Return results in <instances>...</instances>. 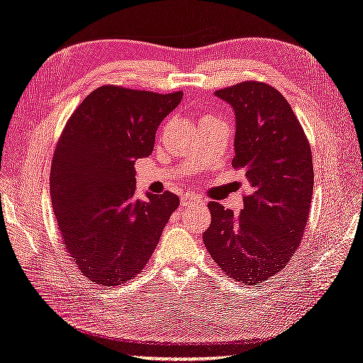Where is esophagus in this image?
Returning a JSON list of instances; mask_svg holds the SVG:
<instances>
[{"instance_id": "obj_1", "label": "esophagus", "mask_w": 363, "mask_h": 363, "mask_svg": "<svg viewBox=\"0 0 363 363\" xmlns=\"http://www.w3.org/2000/svg\"><path fill=\"white\" fill-rule=\"evenodd\" d=\"M181 204L184 207H190V206H204V201L199 199L198 196L191 195V193H185V195L181 198Z\"/></svg>"}]
</instances>
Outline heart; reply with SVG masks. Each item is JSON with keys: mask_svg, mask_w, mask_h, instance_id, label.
<instances>
[{"mask_svg": "<svg viewBox=\"0 0 363 363\" xmlns=\"http://www.w3.org/2000/svg\"><path fill=\"white\" fill-rule=\"evenodd\" d=\"M207 119H208V117H207Z\"/></svg>", "mask_w": 363, "mask_h": 363, "instance_id": "1", "label": "heart"}]
</instances>
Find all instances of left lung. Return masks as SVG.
Instances as JSON below:
<instances>
[{"label":"left lung","mask_w":363,"mask_h":363,"mask_svg":"<svg viewBox=\"0 0 363 363\" xmlns=\"http://www.w3.org/2000/svg\"><path fill=\"white\" fill-rule=\"evenodd\" d=\"M235 113V156L250 184L240 215L212 201L202 233L208 254L250 286L283 271L305 232L314 189L313 155L291 105L274 86L242 82L215 92Z\"/></svg>","instance_id":"obj_1"}]
</instances>
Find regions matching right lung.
<instances>
[{
    "label": "right lung",
    "instance_id": "obj_1",
    "mask_svg": "<svg viewBox=\"0 0 363 363\" xmlns=\"http://www.w3.org/2000/svg\"><path fill=\"white\" fill-rule=\"evenodd\" d=\"M182 92L100 86L67 121L50 167V199L71 259L100 286L136 277L153 255L179 198H136L134 162L155 148L157 126Z\"/></svg>",
    "mask_w": 363,
    "mask_h": 363
}]
</instances>
